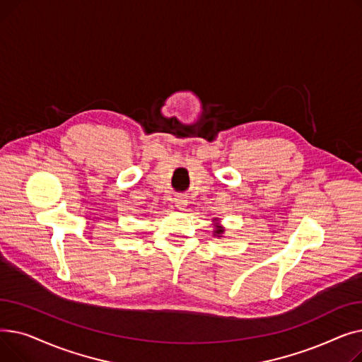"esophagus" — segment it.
Returning <instances> with one entry per match:
<instances>
[{
	"label": "esophagus",
	"instance_id": "34e87169",
	"mask_svg": "<svg viewBox=\"0 0 362 362\" xmlns=\"http://www.w3.org/2000/svg\"><path fill=\"white\" fill-rule=\"evenodd\" d=\"M175 202H176V206L179 208V210H185V208L187 206V198H185V197H177Z\"/></svg>",
	"mask_w": 362,
	"mask_h": 362
}]
</instances>
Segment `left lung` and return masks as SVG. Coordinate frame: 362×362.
Returning <instances> with one entry per match:
<instances>
[{"label":"left lung","instance_id":"1","mask_svg":"<svg viewBox=\"0 0 362 362\" xmlns=\"http://www.w3.org/2000/svg\"><path fill=\"white\" fill-rule=\"evenodd\" d=\"M213 226H214V230H213V236H217V238H224V226L220 223V218L214 217L213 218Z\"/></svg>","mask_w":362,"mask_h":362}]
</instances>
